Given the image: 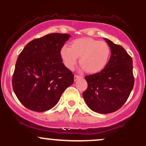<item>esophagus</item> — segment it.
<instances>
[{
  "label": "esophagus",
  "instance_id": "34e87169",
  "mask_svg": "<svg viewBox=\"0 0 146 146\" xmlns=\"http://www.w3.org/2000/svg\"><path fill=\"white\" fill-rule=\"evenodd\" d=\"M82 78V76H81V75H75L74 76V80L75 81H76V80H79V79H81Z\"/></svg>",
  "mask_w": 146,
  "mask_h": 146
}]
</instances>
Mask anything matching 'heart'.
Segmentation results:
<instances>
[{
    "instance_id": "1",
    "label": "heart",
    "mask_w": 146,
    "mask_h": 146,
    "mask_svg": "<svg viewBox=\"0 0 146 146\" xmlns=\"http://www.w3.org/2000/svg\"><path fill=\"white\" fill-rule=\"evenodd\" d=\"M60 57L64 64L73 70L80 58V64L87 73H98L108 65L111 55L110 45L105 41H99L91 38L74 40L70 47L64 46L60 49Z\"/></svg>"
}]
</instances>
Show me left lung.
Instances as JSON below:
<instances>
[{
	"label": "left lung",
	"mask_w": 146,
	"mask_h": 146,
	"mask_svg": "<svg viewBox=\"0 0 146 146\" xmlns=\"http://www.w3.org/2000/svg\"><path fill=\"white\" fill-rule=\"evenodd\" d=\"M111 56L103 71L85 77L88 87L83 93L87 106L93 111L107 114L117 111L130 96L135 78L132 59L121 45L105 38Z\"/></svg>",
	"instance_id": "1"
}]
</instances>
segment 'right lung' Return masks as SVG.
Here are the masks:
<instances>
[{
	"mask_svg": "<svg viewBox=\"0 0 146 146\" xmlns=\"http://www.w3.org/2000/svg\"><path fill=\"white\" fill-rule=\"evenodd\" d=\"M70 35L50 33L29 42L18 56L12 86L16 97L28 109L44 112L54 107L74 75L64 66L60 49Z\"/></svg>",
	"mask_w": 146,
	"mask_h": 146,
	"instance_id": "right-lung-1",
	"label": "right lung"
}]
</instances>
